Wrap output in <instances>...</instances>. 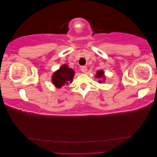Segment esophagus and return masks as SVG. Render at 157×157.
Here are the masks:
<instances>
[{
	"instance_id": "esophagus-1",
	"label": "esophagus",
	"mask_w": 157,
	"mask_h": 157,
	"mask_svg": "<svg viewBox=\"0 0 157 157\" xmlns=\"http://www.w3.org/2000/svg\"><path fill=\"white\" fill-rule=\"evenodd\" d=\"M81 70L83 73H86L87 71V67L86 66H82L81 67Z\"/></svg>"
}]
</instances>
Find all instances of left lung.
Masks as SVG:
<instances>
[{
    "label": "left lung",
    "instance_id": "left-lung-1",
    "mask_svg": "<svg viewBox=\"0 0 157 157\" xmlns=\"http://www.w3.org/2000/svg\"><path fill=\"white\" fill-rule=\"evenodd\" d=\"M96 77L98 78H103L104 80V71H99L97 72V75H96ZM99 82H101V81H99Z\"/></svg>",
    "mask_w": 157,
    "mask_h": 157
}]
</instances>
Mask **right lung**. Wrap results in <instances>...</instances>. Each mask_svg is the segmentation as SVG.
I'll return each instance as SVG.
<instances>
[{"label": "right lung", "mask_w": 157, "mask_h": 157, "mask_svg": "<svg viewBox=\"0 0 157 157\" xmlns=\"http://www.w3.org/2000/svg\"><path fill=\"white\" fill-rule=\"evenodd\" d=\"M74 76V71L68 68L67 65H63L59 68V71L53 74L52 81L57 88H61L63 86L71 83Z\"/></svg>", "instance_id": "right-lung-1"}]
</instances>
